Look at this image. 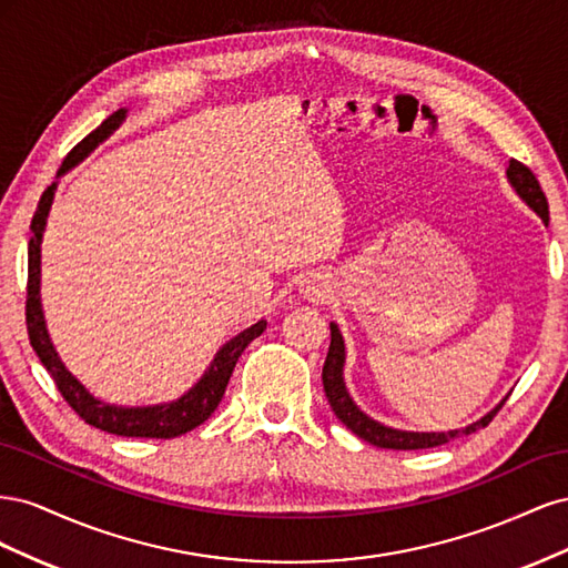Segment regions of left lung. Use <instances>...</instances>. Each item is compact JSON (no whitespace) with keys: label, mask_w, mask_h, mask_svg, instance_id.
<instances>
[{"label":"left lung","mask_w":568,"mask_h":568,"mask_svg":"<svg viewBox=\"0 0 568 568\" xmlns=\"http://www.w3.org/2000/svg\"><path fill=\"white\" fill-rule=\"evenodd\" d=\"M507 180L514 186V192L519 194V199L528 205L530 211H536L540 215V220L549 222V211H547V199L540 189V182L536 180V175L530 173V168H526L519 161H509L507 168ZM332 343H329V353H326L324 367H322V384H324V393L329 398V405L334 409V415L346 424L355 436H359L363 440L376 445V448H386V450H424V448H436V445L450 443L459 436H469L478 428H484L493 422V417L497 415V409L505 405V400L497 405L495 409H490L486 417H480L478 422L464 426V428H455V432H432V434H419V432H400V428H390L384 426L379 422H374L372 417H367L363 409H359L351 393L346 388V382H343V363H346V346H343V336L338 332V326L332 322Z\"/></svg>","instance_id":"8db88e82"}]
</instances>
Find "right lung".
<instances>
[{"label":"right lung","mask_w":568,"mask_h":568,"mask_svg":"<svg viewBox=\"0 0 568 568\" xmlns=\"http://www.w3.org/2000/svg\"><path fill=\"white\" fill-rule=\"evenodd\" d=\"M125 115H128L125 109H118L94 132L84 136V140L63 159V165L59 168V178L63 173H68L73 165H78L84 156H90V153L106 140V136H111L120 128ZM54 192H57V182L44 189V194L38 203V211H36V215H32V225H30L32 236L28 244L26 324H28V336H30L32 351L38 353L40 363L51 374V379H54L65 403L71 405L90 426H97V428H101V432L125 436V438H175V436L192 432V428H196L199 424H203L213 415L215 407L222 400V395H225V388L230 384V376L234 372L239 355L244 353V348L253 338H257L265 332L267 322L265 320L255 322L242 334L230 338L225 346L217 351L209 372L201 376L199 384H194L182 395V398H178L173 403L149 405V407H118V405L101 403L61 363L54 343H51V338H49L44 313H42V298H40V263H42L40 251L42 248H40V244H42V234H44L51 201H54Z\"/></svg>","instance_id":"1"}]
</instances>
